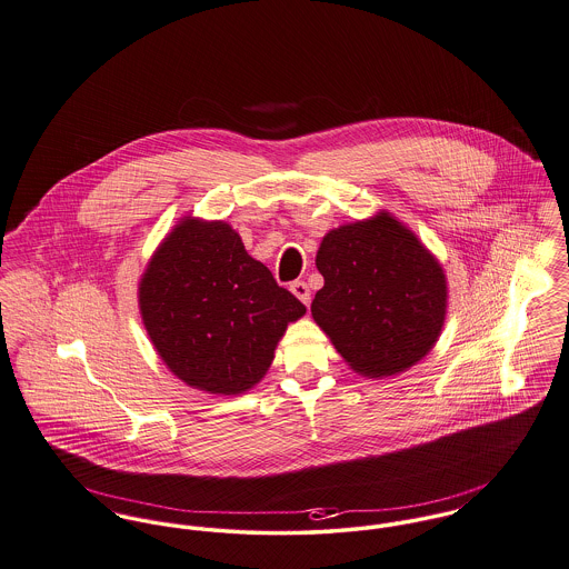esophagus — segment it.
<instances>
[{
  "mask_svg": "<svg viewBox=\"0 0 569 569\" xmlns=\"http://www.w3.org/2000/svg\"><path fill=\"white\" fill-rule=\"evenodd\" d=\"M291 293L300 300V302L310 303V289H308V284L303 282V280H296V282H291Z\"/></svg>",
  "mask_w": 569,
  "mask_h": 569,
  "instance_id": "34e87169",
  "label": "esophagus"
}]
</instances>
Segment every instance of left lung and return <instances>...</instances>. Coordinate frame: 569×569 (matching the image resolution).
<instances>
[{"label": "left lung", "instance_id": "8db88e82", "mask_svg": "<svg viewBox=\"0 0 569 569\" xmlns=\"http://www.w3.org/2000/svg\"><path fill=\"white\" fill-rule=\"evenodd\" d=\"M315 263L326 282L312 319L356 373L397 376L431 351L447 317V278L410 228L383 211L335 228Z\"/></svg>", "mask_w": 569, "mask_h": 569}]
</instances>
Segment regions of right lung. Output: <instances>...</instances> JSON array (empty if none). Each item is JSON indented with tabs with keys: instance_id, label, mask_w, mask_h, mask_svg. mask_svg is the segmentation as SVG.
Listing matches in <instances>:
<instances>
[{
	"instance_id": "1",
	"label": "right lung",
	"mask_w": 569,
	"mask_h": 569,
	"mask_svg": "<svg viewBox=\"0 0 569 569\" xmlns=\"http://www.w3.org/2000/svg\"><path fill=\"white\" fill-rule=\"evenodd\" d=\"M138 298L166 367L211 395L257 386L287 326L306 312L227 222L198 218H183L161 241Z\"/></svg>"
}]
</instances>
